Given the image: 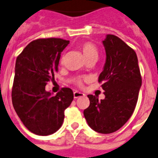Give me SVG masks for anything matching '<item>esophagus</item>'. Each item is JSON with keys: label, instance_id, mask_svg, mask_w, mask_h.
I'll use <instances>...</instances> for the list:
<instances>
[{"label": "esophagus", "instance_id": "34e87169", "mask_svg": "<svg viewBox=\"0 0 158 158\" xmlns=\"http://www.w3.org/2000/svg\"><path fill=\"white\" fill-rule=\"evenodd\" d=\"M73 96H74V98L76 99V98H78L85 96V94L81 93V92H79V91H75V92L73 93Z\"/></svg>", "mask_w": 158, "mask_h": 158}]
</instances>
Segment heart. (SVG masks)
<instances>
[{
    "instance_id": "obj_1",
    "label": "heart",
    "mask_w": 158,
    "mask_h": 158,
    "mask_svg": "<svg viewBox=\"0 0 158 158\" xmlns=\"http://www.w3.org/2000/svg\"><path fill=\"white\" fill-rule=\"evenodd\" d=\"M82 52L84 55V57L85 58V60H89V59L91 58H97L98 56V48H96L94 44H93L92 43H85L83 45H82ZM76 84L77 85H81V78H77L76 80Z\"/></svg>"
}]
</instances>
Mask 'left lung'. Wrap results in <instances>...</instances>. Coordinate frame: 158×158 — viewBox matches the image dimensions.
<instances>
[{"label":"left lung","instance_id":"left-lung-1","mask_svg":"<svg viewBox=\"0 0 158 158\" xmlns=\"http://www.w3.org/2000/svg\"><path fill=\"white\" fill-rule=\"evenodd\" d=\"M106 52L103 70L98 82L105 98L89 94V107L84 116L97 132L112 133L127 123L135 110L142 79L135 51L119 38L106 35L102 41Z\"/></svg>","mask_w":158,"mask_h":158}]
</instances>
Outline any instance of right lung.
<instances>
[{
  "mask_svg": "<svg viewBox=\"0 0 158 158\" xmlns=\"http://www.w3.org/2000/svg\"><path fill=\"white\" fill-rule=\"evenodd\" d=\"M69 44V40L56 38L35 40L16 60L12 102L23 124L36 135L56 132L73 100L69 88H62L56 95L45 90L47 83L54 81L60 54Z\"/></svg>",
  "mask_w": 158,
  "mask_h": 158,
  "instance_id": "1",
  "label": "right lung"
}]
</instances>
